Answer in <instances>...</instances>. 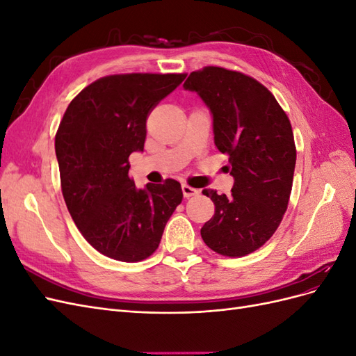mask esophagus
<instances>
[{
	"mask_svg": "<svg viewBox=\"0 0 356 356\" xmlns=\"http://www.w3.org/2000/svg\"><path fill=\"white\" fill-rule=\"evenodd\" d=\"M182 195H184V197H193L199 195V190L197 188H193L187 184H182Z\"/></svg>",
	"mask_w": 356,
	"mask_h": 356,
	"instance_id": "34e87169",
	"label": "esophagus"
}]
</instances>
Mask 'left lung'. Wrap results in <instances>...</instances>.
Segmentation results:
<instances>
[{
	"label": "left lung",
	"mask_w": 356,
	"mask_h": 356,
	"mask_svg": "<svg viewBox=\"0 0 356 356\" xmlns=\"http://www.w3.org/2000/svg\"><path fill=\"white\" fill-rule=\"evenodd\" d=\"M184 89L197 92L212 113L213 141L227 154L234 178L232 196L202 193L215 204L200 229L203 242L225 257H243L263 246L288 208L296 168L289 118L255 79L221 67L193 71Z\"/></svg>",
	"instance_id": "1"
}]
</instances>
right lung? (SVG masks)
Segmentation results:
<instances>
[{
    "label": "right lung",
    "instance_id": "obj_1",
    "mask_svg": "<svg viewBox=\"0 0 356 356\" xmlns=\"http://www.w3.org/2000/svg\"><path fill=\"white\" fill-rule=\"evenodd\" d=\"M186 74H114L84 88L68 105L55 138L60 187L71 217L96 251L143 261L160 243L182 200L181 184L136 188L129 156L144 152L147 118Z\"/></svg>",
    "mask_w": 356,
    "mask_h": 356
}]
</instances>
